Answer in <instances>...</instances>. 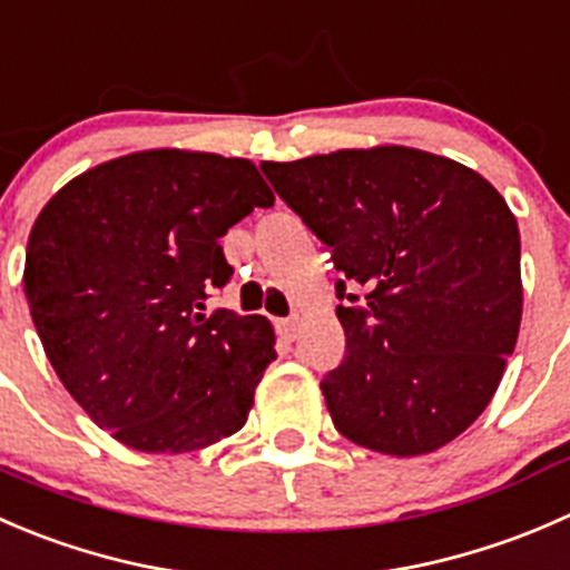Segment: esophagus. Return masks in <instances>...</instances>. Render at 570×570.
Returning a JSON list of instances; mask_svg holds the SVG:
<instances>
[{"instance_id":"1","label":"esophagus","mask_w":570,"mask_h":570,"mask_svg":"<svg viewBox=\"0 0 570 570\" xmlns=\"http://www.w3.org/2000/svg\"><path fill=\"white\" fill-rule=\"evenodd\" d=\"M277 330H279V335L285 337V341H293V337H296V332H298V318L277 321Z\"/></svg>"}]
</instances>
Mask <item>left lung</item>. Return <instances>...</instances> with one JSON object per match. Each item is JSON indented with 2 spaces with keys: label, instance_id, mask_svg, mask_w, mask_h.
Instances as JSON below:
<instances>
[{
  "label": "left lung",
  "instance_id": "1",
  "mask_svg": "<svg viewBox=\"0 0 570 570\" xmlns=\"http://www.w3.org/2000/svg\"><path fill=\"white\" fill-rule=\"evenodd\" d=\"M261 168L343 272L346 354L321 380L335 430L396 458L446 446L488 407L518 341L521 235L507 202L407 146Z\"/></svg>",
  "mask_w": 570,
  "mask_h": 570
}]
</instances>
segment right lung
Returning a JSON list of instances; mask_svg holds the SVG:
<instances>
[{"instance_id": "right-lung-1", "label": "right lung", "mask_w": 570, "mask_h": 570, "mask_svg": "<svg viewBox=\"0 0 570 570\" xmlns=\"http://www.w3.org/2000/svg\"><path fill=\"white\" fill-rule=\"evenodd\" d=\"M272 205L249 160L151 149L80 174L36 218L32 324L66 391L124 446L194 452L246 424L274 330L205 302L233 277L227 229Z\"/></svg>"}]
</instances>
